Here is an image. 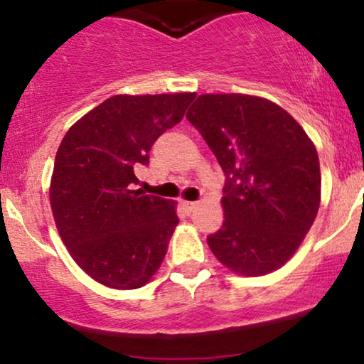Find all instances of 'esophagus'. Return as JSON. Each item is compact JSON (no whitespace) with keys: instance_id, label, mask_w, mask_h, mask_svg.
<instances>
[{"instance_id":"34e87169","label":"esophagus","mask_w":364,"mask_h":364,"mask_svg":"<svg viewBox=\"0 0 364 364\" xmlns=\"http://www.w3.org/2000/svg\"><path fill=\"white\" fill-rule=\"evenodd\" d=\"M181 205L188 212V214H190V212L196 207V202H188V200H181Z\"/></svg>"}]
</instances>
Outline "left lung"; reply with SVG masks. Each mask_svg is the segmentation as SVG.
<instances>
[{
    "instance_id": "obj_1",
    "label": "left lung",
    "mask_w": 364,
    "mask_h": 364,
    "mask_svg": "<svg viewBox=\"0 0 364 364\" xmlns=\"http://www.w3.org/2000/svg\"><path fill=\"white\" fill-rule=\"evenodd\" d=\"M186 118L228 176L223 228L207 237L212 253L246 277L281 269L318 214L315 144L289 112L257 95L202 94Z\"/></svg>"
}]
</instances>
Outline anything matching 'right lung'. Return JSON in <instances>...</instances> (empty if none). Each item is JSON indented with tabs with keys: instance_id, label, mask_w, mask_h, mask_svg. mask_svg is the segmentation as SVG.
Returning a JSON list of instances; mask_svg holds the SVG:
<instances>
[{
	"instance_id": "right-lung-1",
	"label": "right lung",
	"mask_w": 364,
	"mask_h": 364,
	"mask_svg": "<svg viewBox=\"0 0 364 364\" xmlns=\"http://www.w3.org/2000/svg\"><path fill=\"white\" fill-rule=\"evenodd\" d=\"M195 95H112L63 136L49 186L54 223L70 257L102 286L139 289L164 260L179 223L176 202L132 185L154 141L183 119Z\"/></svg>"
}]
</instances>
